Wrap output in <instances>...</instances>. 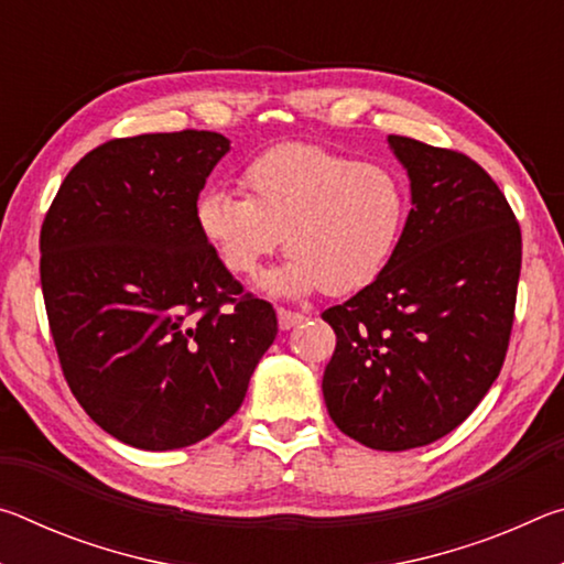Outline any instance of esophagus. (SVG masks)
<instances>
[{"instance_id":"esophagus-1","label":"esophagus","mask_w":564,"mask_h":564,"mask_svg":"<svg viewBox=\"0 0 564 564\" xmlns=\"http://www.w3.org/2000/svg\"><path fill=\"white\" fill-rule=\"evenodd\" d=\"M303 313L299 311H291V308H279V326L281 330H289L293 326H299V323H303Z\"/></svg>"}]
</instances>
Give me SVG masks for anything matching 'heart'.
<instances>
[{"instance_id": "heart-1", "label": "heart", "mask_w": 564, "mask_h": 564, "mask_svg": "<svg viewBox=\"0 0 564 564\" xmlns=\"http://www.w3.org/2000/svg\"><path fill=\"white\" fill-rule=\"evenodd\" d=\"M246 196L206 188L196 226L234 275H253L285 236L291 263L275 293L346 295L388 269L408 224V188L393 169L323 149L281 144L243 169Z\"/></svg>"}]
</instances>
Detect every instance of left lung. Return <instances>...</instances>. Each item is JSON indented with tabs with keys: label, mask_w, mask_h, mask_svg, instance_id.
Segmentation results:
<instances>
[{
	"label": "left lung",
	"mask_w": 564,
	"mask_h": 564,
	"mask_svg": "<svg viewBox=\"0 0 564 564\" xmlns=\"http://www.w3.org/2000/svg\"><path fill=\"white\" fill-rule=\"evenodd\" d=\"M388 141L413 208L388 269L321 313L336 330L323 398L340 433L398 453L455 431L500 376L522 236L477 161L395 133Z\"/></svg>",
	"instance_id": "obj_1"
}]
</instances>
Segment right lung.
I'll return each instance as SVG.
<instances>
[{"mask_svg": "<svg viewBox=\"0 0 564 564\" xmlns=\"http://www.w3.org/2000/svg\"><path fill=\"white\" fill-rule=\"evenodd\" d=\"M226 151L196 129L111 139L66 174L42 224L62 373L94 423L141 451L218 431L279 333L273 305L243 293L196 226Z\"/></svg>", "mask_w": 564, "mask_h": 564, "instance_id": "obj_1", "label": "right lung"}]
</instances>
